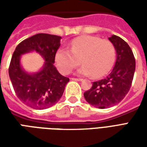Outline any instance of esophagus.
Instances as JSON below:
<instances>
[{"label":"esophagus","instance_id":"34e87169","mask_svg":"<svg viewBox=\"0 0 147 147\" xmlns=\"http://www.w3.org/2000/svg\"><path fill=\"white\" fill-rule=\"evenodd\" d=\"M71 80H74V81H79V82L83 81V80H82V79H77V78H71Z\"/></svg>","mask_w":147,"mask_h":147}]
</instances>
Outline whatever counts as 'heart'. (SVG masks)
Instances as JSON below:
<instances>
[{
  "mask_svg": "<svg viewBox=\"0 0 147 147\" xmlns=\"http://www.w3.org/2000/svg\"><path fill=\"white\" fill-rule=\"evenodd\" d=\"M116 57L113 45L98 37L83 35L71 42V50L59 49L55 55L58 69L63 74L70 73L81 62L83 65L76 73L102 78L110 71Z\"/></svg>",
  "mask_w": 147,
  "mask_h": 147,
  "instance_id": "b5f03b06",
  "label": "heart"
}]
</instances>
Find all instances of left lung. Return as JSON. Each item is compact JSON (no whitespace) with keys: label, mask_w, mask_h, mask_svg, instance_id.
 I'll return each instance as SVG.
<instances>
[{"label":"left lung","mask_w":147,"mask_h":147,"mask_svg":"<svg viewBox=\"0 0 147 147\" xmlns=\"http://www.w3.org/2000/svg\"><path fill=\"white\" fill-rule=\"evenodd\" d=\"M109 40L117 53L113 68L106 78L94 82L92 87L83 94L90 105L98 109L112 107L124 98L136 71V61L128 44L117 35H112Z\"/></svg>","instance_id":"left-lung-1"}]
</instances>
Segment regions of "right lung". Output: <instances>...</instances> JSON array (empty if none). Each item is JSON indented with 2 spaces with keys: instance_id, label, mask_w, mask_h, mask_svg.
<instances>
[{
  "instance_id": "obj_1",
  "label": "right lung",
  "mask_w": 147,
  "mask_h": 147,
  "mask_svg": "<svg viewBox=\"0 0 147 147\" xmlns=\"http://www.w3.org/2000/svg\"><path fill=\"white\" fill-rule=\"evenodd\" d=\"M61 37L37 34L21 42L11 57L8 74L17 97L35 109L51 107L61 99L69 79L59 73L53 64ZM36 51L45 61L41 69L29 73L21 64L23 55Z\"/></svg>"
}]
</instances>
